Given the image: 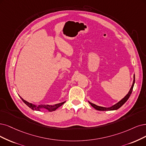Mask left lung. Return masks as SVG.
Here are the masks:
<instances>
[{
	"label": "left lung",
	"instance_id": "left-lung-1",
	"mask_svg": "<svg viewBox=\"0 0 146 146\" xmlns=\"http://www.w3.org/2000/svg\"><path fill=\"white\" fill-rule=\"evenodd\" d=\"M134 84H135V74L133 76V84H132V87L130 89V90H129V93L127 94V95L123 99H122L120 102H118V103H117L116 104H115L114 105H113L110 108H105V107H102V106H98L94 104H92L91 103V102H88L89 104L92 106L94 108H95L96 110H98V111H112V110H118V108H120L125 103V102L128 100V99L129 98V97H130L132 92V90H133V86H134Z\"/></svg>",
	"mask_w": 146,
	"mask_h": 146
}]
</instances>
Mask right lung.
Returning a JSON list of instances; mask_svg holds the SVG:
<instances>
[{
	"mask_svg": "<svg viewBox=\"0 0 146 146\" xmlns=\"http://www.w3.org/2000/svg\"><path fill=\"white\" fill-rule=\"evenodd\" d=\"M20 98L21 99V100H23V102H24V103L28 106H29L30 108H31L32 110H35V111H40L42 109H45V110H48V111H55L57 108H58L59 107H60L61 105H62L65 102H66V101L65 102H61V103H59V104H55L54 105H35L34 104H31V103H29L28 102H27L26 100H25L23 99H22L20 97Z\"/></svg>",
	"mask_w": 146,
	"mask_h": 146,
	"instance_id": "obj_1",
	"label": "right lung"
}]
</instances>
